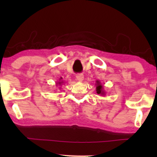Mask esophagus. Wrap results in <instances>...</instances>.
Here are the masks:
<instances>
[{"mask_svg": "<svg viewBox=\"0 0 157 157\" xmlns=\"http://www.w3.org/2000/svg\"><path fill=\"white\" fill-rule=\"evenodd\" d=\"M76 78L78 81H80V82H82V81L83 80V79H84V75H82V74H78V75H77Z\"/></svg>", "mask_w": 157, "mask_h": 157, "instance_id": "1", "label": "esophagus"}]
</instances>
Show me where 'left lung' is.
Here are the masks:
<instances>
[{
    "mask_svg": "<svg viewBox=\"0 0 157 157\" xmlns=\"http://www.w3.org/2000/svg\"><path fill=\"white\" fill-rule=\"evenodd\" d=\"M95 86H96V91L97 94H100L102 95V96H104V95L105 94V90H104L103 86L101 84L100 81L97 80Z\"/></svg>",
    "mask_w": 157,
    "mask_h": 157,
    "instance_id": "left-lung-1",
    "label": "left lung"
}]
</instances>
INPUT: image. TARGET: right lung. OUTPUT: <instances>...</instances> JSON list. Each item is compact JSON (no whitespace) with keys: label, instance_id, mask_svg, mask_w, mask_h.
Returning a JSON list of instances; mask_svg holds the SVG:
<instances>
[{"label":"right lung","instance_id":"add662e5","mask_svg":"<svg viewBox=\"0 0 157 157\" xmlns=\"http://www.w3.org/2000/svg\"><path fill=\"white\" fill-rule=\"evenodd\" d=\"M62 77H60V80H59V82H57V83H56V86H58V85H59V86H62V84L63 83V80H62Z\"/></svg>","mask_w":157,"mask_h":157}]
</instances>
